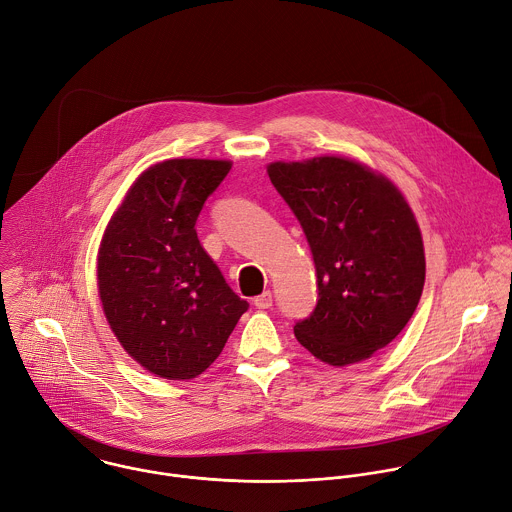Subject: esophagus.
<instances>
[{
    "label": "esophagus",
    "mask_w": 512,
    "mask_h": 512,
    "mask_svg": "<svg viewBox=\"0 0 512 512\" xmlns=\"http://www.w3.org/2000/svg\"><path fill=\"white\" fill-rule=\"evenodd\" d=\"M254 306H256V309H270V306H272V292L264 290L260 296H256Z\"/></svg>",
    "instance_id": "34e87169"
}]
</instances>
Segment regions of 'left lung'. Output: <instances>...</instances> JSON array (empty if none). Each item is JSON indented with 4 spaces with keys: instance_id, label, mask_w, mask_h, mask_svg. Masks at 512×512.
Masks as SVG:
<instances>
[{
    "instance_id": "1",
    "label": "left lung",
    "mask_w": 512,
    "mask_h": 512,
    "mask_svg": "<svg viewBox=\"0 0 512 512\" xmlns=\"http://www.w3.org/2000/svg\"><path fill=\"white\" fill-rule=\"evenodd\" d=\"M268 177L311 246L319 298L296 341L329 365L369 359L412 319L426 280L424 242L399 189L343 159L270 163Z\"/></svg>"
}]
</instances>
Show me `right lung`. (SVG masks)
Here are the masks:
<instances>
[{
	"label": "right lung",
	"instance_id": "1",
	"mask_svg": "<svg viewBox=\"0 0 512 512\" xmlns=\"http://www.w3.org/2000/svg\"><path fill=\"white\" fill-rule=\"evenodd\" d=\"M230 161L169 159L139 175L98 250L102 311L123 349L165 379H193L248 311L195 232Z\"/></svg>",
	"mask_w": 512,
	"mask_h": 512
}]
</instances>
